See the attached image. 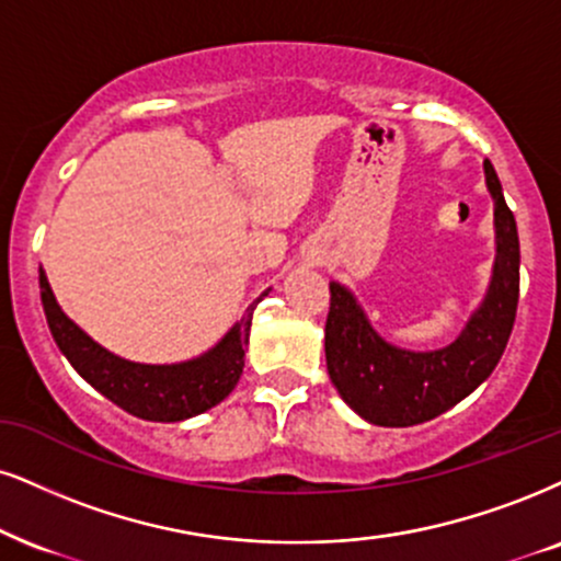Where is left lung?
Here are the masks:
<instances>
[{
  "label": "left lung",
  "mask_w": 561,
  "mask_h": 561,
  "mask_svg": "<svg viewBox=\"0 0 561 561\" xmlns=\"http://www.w3.org/2000/svg\"><path fill=\"white\" fill-rule=\"evenodd\" d=\"M483 171L494 199L496 257L489 291L458 341L424 354L398 348L379 337L348 288L330 283L328 375L345 403L369 424L413 426L437 419L471 396L507 348L520 296V241L494 165L483 161Z\"/></svg>",
  "instance_id": "1"
}]
</instances>
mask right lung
I'll list each match as a JSON object with an SVG mask.
<instances>
[{
	"mask_svg": "<svg viewBox=\"0 0 561 561\" xmlns=\"http://www.w3.org/2000/svg\"><path fill=\"white\" fill-rule=\"evenodd\" d=\"M38 286L48 330L75 371L101 396L145 421H184L228 398L244 371L254 307L267 296L260 294L249 304L247 314L207 354L182 364H137L114 356L61 312L44 270H38Z\"/></svg>",
	"mask_w": 561,
	"mask_h": 561,
	"instance_id": "right-lung-1",
	"label": "right lung"
}]
</instances>
